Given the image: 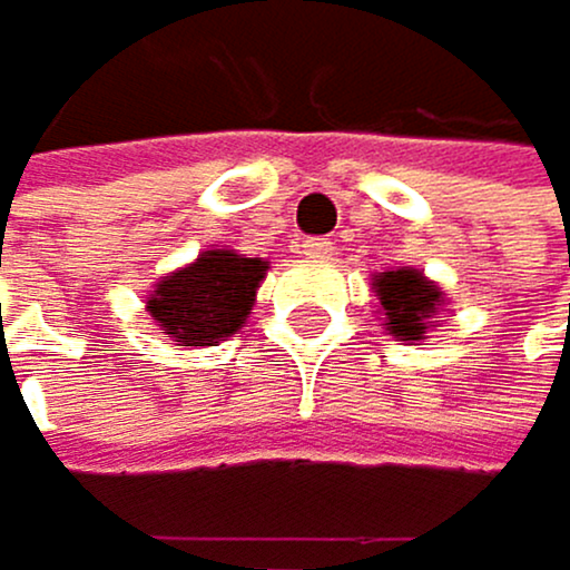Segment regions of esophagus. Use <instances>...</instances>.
<instances>
[{"instance_id":"1","label":"esophagus","mask_w":570,"mask_h":570,"mask_svg":"<svg viewBox=\"0 0 570 570\" xmlns=\"http://www.w3.org/2000/svg\"><path fill=\"white\" fill-rule=\"evenodd\" d=\"M301 255L312 258V262H326L333 255V240L326 237H308V240H301Z\"/></svg>"}]
</instances>
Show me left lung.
Wrapping results in <instances>:
<instances>
[{
	"label": "left lung",
	"mask_w": 570,
	"mask_h": 570,
	"mask_svg": "<svg viewBox=\"0 0 570 570\" xmlns=\"http://www.w3.org/2000/svg\"><path fill=\"white\" fill-rule=\"evenodd\" d=\"M372 294L380 297L383 330L393 341H404V344L425 341V333L436 323L440 305H443L440 283H433L422 269H411V265L375 273Z\"/></svg>",
	"instance_id": "left-lung-1"
}]
</instances>
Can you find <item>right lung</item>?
<instances>
[{
	"instance_id": "obj_1",
	"label": "right lung",
	"mask_w": 570,
	"mask_h": 570,
	"mask_svg": "<svg viewBox=\"0 0 570 570\" xmlns=\"http://www.w3.org/2000/svg\"><path fill=\"white\" fill-rule=\"evenodd\" d=\"M269 262L237 255L234 247H208L151 287L145 312L177 347H216L234 336L255 308Z\"/></svg>"
}]
</instances>
